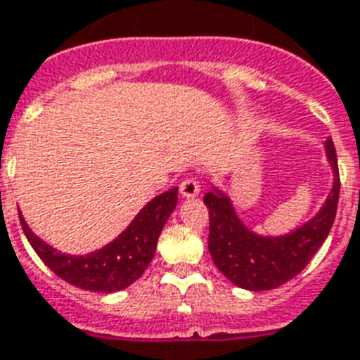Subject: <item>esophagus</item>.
I'll list each match as a JSON object with an SVG mask.
<instances>
[{
    "label": "esophagus",
    "mask_w": 360,
    "mask_h": 360,
    "mask_svg": "<svg viewBox=\"0 0 360 360\" xmlns=\"http://www.w3.org/2000/svg\"><path fill=\"white\" fill-rule=\"evenodd\" d=\"M179 191L185 198H194L200 194V183H198L196 177H185L181 181Z\"/></svg>",
    "instance_id": "34e87169"
}]
</instances>
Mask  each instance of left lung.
I'll return each instance as SVG.
<instances>
[{
  "instance_id": "1",
  "label": "left lung",
  "mask_w": 360,
  "mask_h": 360,
  "mask_svg": "<svg viewBox=\"0 0 360 360\" xmlns=\"http://www.w3.org/2000/svg\"><path fill=\"white\" fill-rule=\"evenodd\" d=\"M325 151L335 174L329 198L312 220L285 236H256L240 222L231 200L219 188L203 196L209 209V252L214 265L230 282L250 291L274 290L301 273L323 245L335 222L340 196L333 140L325 141Z\"/></svg>"
}]
</instances>
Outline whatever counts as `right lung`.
Returning a JSON list of instances; mask_svg holds the SVG:
<instances>
[{"instance_id":"obj_1","label":"right lung","mask_w":360,"mask_h":360,"mask_svg":"<svg viewBox=\"0 0 360 360\" xmlns=\"http://www.w3.org/2000/svg\"><path fill=\"white\" fill-rule=\"evenodd\" d=\"M177 205V186L153 198L129 228L104 248L86 256H70L46 245L30 230L24 217L20 224L37 256L65 282L87 291H120L140 278L151 263L166 220Z\"/></svg>"}]
</instances>
